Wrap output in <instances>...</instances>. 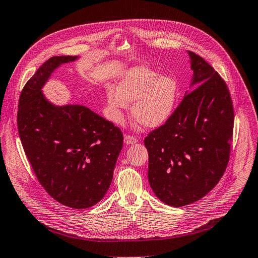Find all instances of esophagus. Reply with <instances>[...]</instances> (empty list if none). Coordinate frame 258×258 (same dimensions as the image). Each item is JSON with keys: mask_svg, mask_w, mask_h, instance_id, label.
Returning <instances> with one entry per match:
<instances>
[{"mask_svg": "<svg viewBox=\"0 0 258 258\" xmlns=\"http://www.w3.org/2000/svg\"><path fill=\"white\" fill-rule=\"evenodd\" d=\"M124 142H125L126 145H133V144L138 143V139L134 138V137H131V136H125Z\"/></svg>", "mask_w": 258, "mask_h": 258, "instance_id": "1", "label": "esophagus"}]
</instances>
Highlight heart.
Here are the masks:
<instances>
[{
    "label": "heart",
    "instance_id": "heart-1",
    "mask_svg": "<svg viewBox=\"0 0 258 258\" xmlns=\"http://www.w3.org/2000/svg\"><path fill=\"white\" fill-rule=\"evenodd\" d=\"M178 95L176 80L146 66L131 67L118 81L117 88L108 87L107 107L109 118L120 124L122 111L129 103L132 116L146 128L164 125L172 115Z\"/></svg>",
    "mask_w": 258,
    "mask_h": 258
}]
</instances>
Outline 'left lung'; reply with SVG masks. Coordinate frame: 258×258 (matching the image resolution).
Listing matches in <instances>:
<instances>
[{
  "label": "left lung",
  "mask_w": 258,
  "mask_h": 258,
  "mask_svg": "<svg viewBox=\"0 0 258 258\" xmlns=\"http://www.w3.org/2000/svg\"><path fill=\"white\" fill-rule=\"evenodd\" d=\"M193 77L185 96L163 126L145 139L148 180L157 199L172 207L200 201L227 168L234 111L225 81L188 51Z\"/></svg>",
  "instance_id": "1"
}]
</instances>
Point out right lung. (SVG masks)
Listing matches in <instances>:
<instances>
[{
	"mask_svg": "<svg viewBox=\"0 0 258 258\" xmlns=\"http://www.w3.org/2000/svg\"><path fill=\"white\" fill-rule=\"evenodd\" d=\"M79 56H52L36 70L19 101L18 130L28 161L47 193L73 209L99 203L111 185L122 133L82 105L56 106L43 87L60 65Z\"/></svg>",
	"mask_w": 258,
	"mask_h": 258,
	"instance_id": "1",
	"label": "right lung"
}]
</instances>
